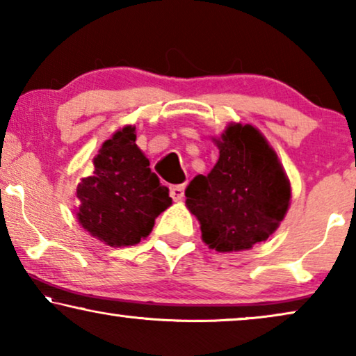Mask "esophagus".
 Returning <instances> with one entry per match:
<instances>
[{
    "label": "esophagus",
    "mask_w": 356,
    "mask_h": 356,
    "mask_svg": "<svg viewBox=\"0 0 356 356\" xmlns=\"http://www.w3.org/2000/svg\"><path fill=\"white\" fill-rule=\"evenodd\" d=\"M170 195H172L173 200H181L184 197V184H175V186H170Z\"/></svg>",
    "instance_id": "obj_1"
}]
</instances>
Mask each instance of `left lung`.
<instances>
[{"label": "left lung", "instance_id": "8db88e82", "mask_svg": "<svg viewBox=\"0 0 356 356\" xmlns=\"http://www.w3.org/2000/svg\"><path fill=\"white\" fill-rule=\"evenodd\" d=\"M220 157L207 177L186 188V207L200 225L202 241L218 252L249 250L266 241L291 205L284 167L259 128L229 123L213 138Z\"/></svg>", "mask_w": 356, "mask_h": 356}]
</instances>
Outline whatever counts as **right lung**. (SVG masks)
<instances>
[{
    "instance_id": "1",
    "label": "right lung",
    "mask_w": 356,
    "mask_h": 356,
    "mask_svg": "<svg viewBox=\"0 0 356 356\" xmlns=\"http://www.w3.org/2000/svg\"><path fill=\"white\" fill-rule=\"evenodd\" d=\"M76 220L111 247L135 245L147 238L156 218L172 205L168 188L149 168L136 146V127L117 130L102 143L95 172L76 186Z\"/></svg>"
}]
</instances>
